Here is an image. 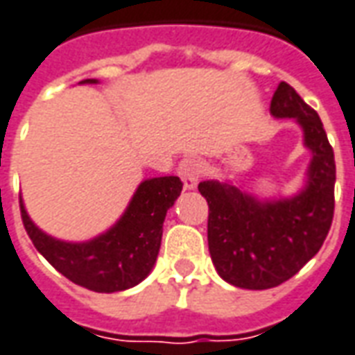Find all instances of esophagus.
Returning a JSON list of instances; mask_svg holds the SVG:
<instances>
[{"label":"esophagus","mask_w":355,"mask_h":355,"mask_svg":"<svg viewBox=\"0 0 355 355\" xmlns=\"http://www.w3.org/2000/svg\"><path fill=\"white\" fill-rule=\"evenodd\" d=\"M178 172H180V178H182L185 189H195L198 183V178L202 173V164H200L198 158H183L182 162H180Z\"/></svg>","instance_id":"esophagus-1"}]
</instances>
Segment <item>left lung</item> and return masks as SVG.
Segmentation results:
<instances>
[{
	"instance_id": "obj_1",
	"label": "left lung",
	"mask_w": 355,
	"mask_h": 355,
	"mask_svg": "<svg viewBox=\"0 0 355 355\" xmlns=\"http://www.w3.org/2000/svg\"><path fill=\"white\" fill-rule=\"evenodd\" d=\"M275 118H294L311 150L308 183L296 197L260 200L230 183H198L208 202V248L227 283L271 288L296 275L319 252L334 214L336 166L323 122L294 87L281 82L271 99Z\"/></svg>"
}]
</instances>
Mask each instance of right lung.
I'll return each mask as SVG.
<instances>
[{"label":"right lung","instance_id":"right-lung-1","mask_svg":"<svg viewBox=\"0 0 355 355\" xmlns=\"http://www.w3.org/2000/svg\"><path fill=\"white\" fill-rule=\"evenodd\" d=\"M80 84H97V80ZM182 187L175 175L145 180L124 216L107 233L87 243H64L37 230L21 198L22 223L37 252L72 283L95 293H118L141 283L150 273L160 250L166 212Z\"/></svg>","mask_w":355,"mask_h":355}]
</instances>
